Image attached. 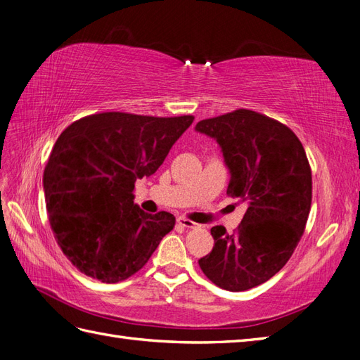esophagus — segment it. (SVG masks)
Returning <instances> with one entry per match:
<instances>
[{
    "label": "esophagus",
    "instance_id": "34e87169",
    "mask_svg": "<svg viewBox=\"0 0 360 360\" xmlns=\"http://www.w3.org/2000/svg\"><path fill=\"white\" fill-rule=\"evenodd\" d=\"M178 224L182 225V227H186V229H196V227H199V225H198L196 222L190 221V219H187V218H178Z\"/></svg>",
    "mask_w": 360,
    "mask_h": 360
}]
</instances>
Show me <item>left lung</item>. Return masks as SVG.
Instances as JSON below:
<instances>
[{
    "label": "left lung",
    "instance_id": "obj_1",
    "mask_svg": "<svg viewBox=\"0 0 360 360\" xmlns=\"http://www.w3.org/2000/svg\"><path fill=\"white\" fill-rule=\"evenodd\" d=\"M230 173L227 193L247 202L238 230L210 231L213 250L199 266L216 285L245 291L266 282L293 255L311 207V170L305 150L287 125L239 108L199 121Z\"/></svg>",
    "mask_w": 360,
    "mask_h": 360
}]
</instances>
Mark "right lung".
<instances>
[{
	"instance_id": "right-lung-1",
	"label": "right lung",
	"mask_w": 360,
	"mask_h": 360,
	"mask_svg": "<svg viewBox=\"0 0 360 360\" xmlns=\"http://www.w3.org/2000/svg\"><path fill=\"white\" fill-rule=\"evenodd\" d=\"M193 120L105 112L75 121L56 139L43 176L46 207L58 245L81 273L105 283L127 279L174 227L172 213L141 210L133 188L160 169Z\"/></svg>"
}]
</instances>
